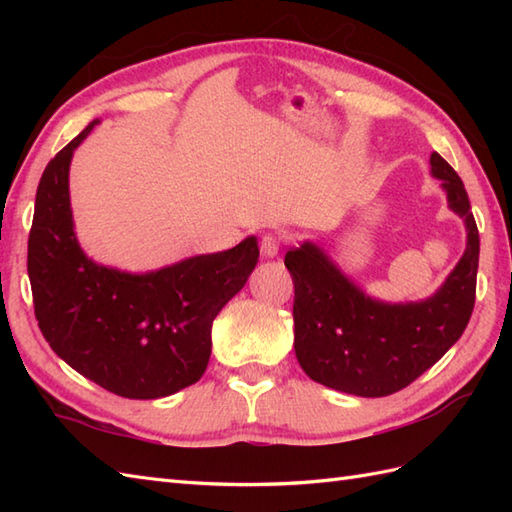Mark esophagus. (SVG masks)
<instances>
[{"label":"esophagus","instance_id":"34e87169","mask_svg":"<svg viewBox=\"0 0 512 512\" xmlns=\"http://www.w3.org/2000/svg\"><path fill=\"white\" fill-rule=\"evenodd\" d=\"M281 244H284V237L279 233H266L262 237V255L264 257H275L279 253Z\"/></svg>","mask_w":512,"mask_h":512}]
</instances>
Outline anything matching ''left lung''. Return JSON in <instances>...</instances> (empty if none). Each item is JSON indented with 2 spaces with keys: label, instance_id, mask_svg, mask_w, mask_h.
Here are the masks:
<instances>
[{
  "label": "left lung",
  "instance_id": "8db88e82",
  "mask_svg": "<svg viewBox=\"0 0 512 512\" xmlns=\"http://www.w3.org/2000/svg\"><path fill=\"white\" fill-rule=\"evenodd\" d=\"M431 173L466 224L464 255L433 297L391 306L367 297L312 242L286 253L295 284V354L314 383L363 398L396 394L436 365L466 330L480 233L464 182L438 151L431 154Z\"/></svg>",
  "mask_w": 512,
  "mask_h": 512
}]
</instances>
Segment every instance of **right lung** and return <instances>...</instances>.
<instances>
[{
    "label": "right lung",
    "instance_id": "obj_1",
    "mask_svg": "<svg viewBox=\"0 0 512 512\" xmlns=\"http://www.w3.org/2000/svg\"><path fill=\"white\" fill-rule=\"evenodd\" d=\"M96 123L39 180L28 237L35 317L54 354L92 383L123 398L171 396L202 378L213 319L253 273L257 239L145 275L94 264L76 242L68 173Z\"/></svg>",
    "mask_w": 512,
    "mask_h": 512
}]
</instances>
